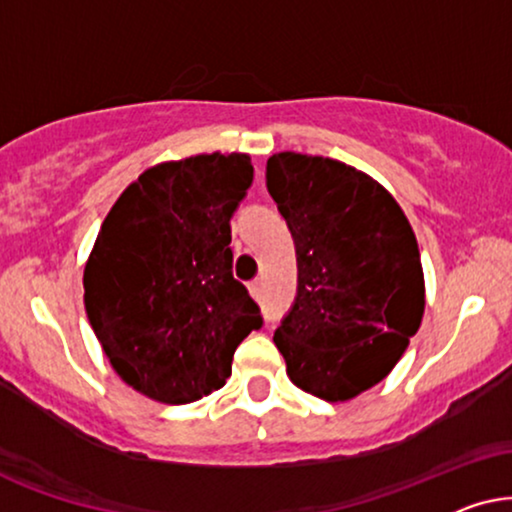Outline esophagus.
Instances as JSON below:
<instances>
[{
  "instance_id": "1",
  "label": "esophagus",
  "mask_w": 512,
  "mask_h": 512,
  "mask_svg": "<svg viewBox=\"0 0 512 512\" xmlns=\"http://www.w3.org/2000/svg\"><path fill=\"white\" fill-rule=\"evenodd\" d=\"M248 290H250V295H252V297L260 295V281H252V283L248 285Z\"/></svg>"
}]
</instances>
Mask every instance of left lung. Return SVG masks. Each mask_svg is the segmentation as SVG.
Returning a JSON list of instances; mask_svg holds the SVG:
<instances>
[{
    "label": "left lung",
    "mask_w": 512,
    "mask_h": 512,
    "mask_svg": "<svg viewBox=\"0 0 512 512\" xmlns=\"http://www.w3.org/2000/svg\"><path fill=\"white\" fill-rule=\"evenodd\" d=\"M267 187L297 248V299L276 330L292 384L327 403L377 386L426 306L417 236L363 170L297 152L267 161Z\"/></svg>",
    "instance_id": "8db88e82"
}]
</instances>
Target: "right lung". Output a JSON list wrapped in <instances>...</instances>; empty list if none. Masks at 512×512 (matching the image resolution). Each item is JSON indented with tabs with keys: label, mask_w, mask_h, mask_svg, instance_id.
Masks as SVG:
<instances>
[{
	"label": "right lung",
	"mask_w": 512,
	"mask_h": 512,
	"mask_svg": "<svg viewBox=\"0 0 512 512\" xmlns=\"http://www.w3.org/2000/svg\"><path fill=\"white\" fill-rule=\"evenodd\" d=\"M252 182L241 152L161 161L128 185L84 267L86 316L114 372L163 405L227 384L236 346L262 325L231 276V227Z\"/></svg>",
	"instance_id": "obj_1"
}]
</instances>
